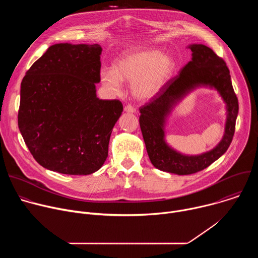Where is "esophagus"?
<instances>
[{
  "mask_svg": "<svg viewBox=\"0 0 258 258\" xmlns=\"http://www.w3.org/2000/svg\"><path fill=\"white\" fill-rule=\"evenodd\" d=\"M124 111L125 112H128V113H135L136 112V108L132 105H126L124 107Z\"/></svg>",
  "mask_w": 258,
  "mask_h": 258,
  "instance_id": "1",
  "label": "esophagus"
}]
</instances>
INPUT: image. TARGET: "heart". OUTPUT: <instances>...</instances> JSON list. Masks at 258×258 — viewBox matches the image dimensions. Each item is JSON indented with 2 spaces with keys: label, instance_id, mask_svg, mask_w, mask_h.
<instances>
[{
  "label": "heart",
  "instance_id": "b5f03b06",
  "mask_svg": "<svg viewBox=\"0 0 258 258\" xmlns=\"http://www.w3.org/2000/svg\"><path fill=\"white\" fill-rule=\"evenodd\" d=\"M175 68L174 59L159 50H140L120 57L114 68H103L100 78L105 87L118 92L121 82L132 84L133 95L142 101L153 98Z\"/></svg>",
  "mask_w": 258,
  "mask_h": 258
}]
</instances>
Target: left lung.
Segmentation results:
<instances>
[{
    "mask_svg": "<svg viewBox=\"0 0 258 258\" xmlns=\"http://www.w3.org/2000/svg\"><path fill=\"white\" fill-rule=\"evenodd\" d=\"M189 48L192 51V60L180 69L178 76L169 80L150 102L140 107L139 119L151 163L162 171L179 175L203 170L228 150L235 134L239 111L238 99L225 60L204 45L194 44ZM199 85L214 87L221 94L227 104L228 117L224 138L216 148L200 156L189 157L176 153L165 143L164 124L173 106Z\"/></svg>",
    "mask_w": 258,
    "mask_h": 258,
    "instance_id": "obj_1",
    "label": "left lung"
}]
</instances>
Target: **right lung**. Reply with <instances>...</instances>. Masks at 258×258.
<instances>
[{
    "label": "right lung",
    "instance_id": "1",
    "mask_svg": "<svg viewBox=\"0 0 258 258\" xmlns=\"http://www.w3.org/2000/svg\"><path fill=\"white\" fill-rule=\"evenodd\" d=\"M102 48L56 44L21 82L18 126L33 158L64 174H91L104 164L112 128L123 110L119 100H101Z\"/></svg>",
    "mask_w": 258,
    "mask_h": 258
}]
</instances>
